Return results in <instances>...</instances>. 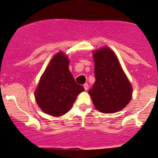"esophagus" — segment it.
Here are the masks:
<instances>
[{"label": "esophagus", "instance_id": "1", "mask_svg": "<svg viewBox=\"0 0 158 158\" xmlns=\"http://www.w3.org/2000/svg\"><path fill=\"white\" fill-rule=\"evenodd\" d=\"M88 84L87 83H85V85H84V88H85V90H87L88 89Z\"/></svg>", "mask_w": 158, "mask_h": 158}]
</instances>
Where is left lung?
<instances>
[{"label": "left lung", "instance_id": "obj_1", "mask_svg": "<svg viewBox=\"0 0 158 158\" xmlns=\"http://www.w3.org/2000/svg\"><path fill=\"white\" fill-rule=\"evenodd\" d=\"M95 82L89 94L97 110L113 113L127 106L132 97V87L115 52L103 47L93 52Z\"/></svg>", "mask_w": 158, "mask_h": 158}]
</instances>
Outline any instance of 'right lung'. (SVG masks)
<instances>
[{"label":"right lung","mask_w":158,"mask_h":158,"mask_svg":"<svg viewBox=\"0 0 158 158\" xmlns=\"http://www.w3.org/2000/svg\"><path fill=\"white\" fill-rule=\"evenodd\" d=\"M68 56L58 52L42 75L35 92V100L44 113L61 116L69 112L78 94L85 90L76 83L69 69Z\"/></svg>","instance_id":"add662e5"}]
</instances>
